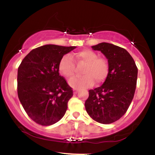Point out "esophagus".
<instances>
[{
	"mask_svg": "<svg viewBox=\"0 0 155 155\" xmlns=\"http://www.w3.org/2000/svg\"><path fill=\"white\" fill-rule=\"evenodd\" d=\"M78 92H79V90H76V89H74V94H77Z\"/></svg>",
	"mask_w": 155,
	"mask_h": 155,
	"instance_id": "obj_1",
	"label": "esophagus"
}]
</instances>
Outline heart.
Masks as SVG:
<instances>
[{
	"label": "heart",
	"mask_w": 155,
	"mask_h": 155,
	"mask_svg": "<svg viewBox=\"0 0 155 155\" xmlns=\"http://www.w3.org/2000/svg\"><path fill=\"white\" fill-rule=\"evenodd\" d=\"M76 65H84L81 77L73 78L69 84L75 89L86 88L92 86L95 81L97 84L104 82L109 73L108 61L98 57L95 51L91 49H83L74 53L71 57L65 54L62 57L58 69L60 74L66 78H71L76 71Z\"/></svg>",
	"instance_id": "b5f03b06"
}]
</instances>
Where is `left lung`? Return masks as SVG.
I'll list each match as a JSON object with an SVG mask.
<instances>
[{
	"mask_svg": "<svg viewBox=\"0 0 155 155\" xmlns=\"http://www.w3.org/2000/svg\"><path fill=\"white\" fill-rule=\"evenodd\" d=\"M108 59L109 73L99 87L89 90L85 108L90 117L101 124H111L128 109L136 91L138 68L123 48L108 43L92 46Z\"/></svg>",
	"mask_w": 155,
	"mask_h": 155,
	"instance_id": "1",
	"label": "left lung"
}]
</instances>
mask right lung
Here are the masks:
<instances>
[{
  "label": "right lung",
  "mask_w": 155,
  "mask_h": 155,
  "mask_svg": "<svg viewBox=\"0 0 155 155\" xmlns=\"http://www.w3.org/2000/svg\"><path fill=\"white\" fill-rule=\"evenodd\" d=\"M76 47L48 44L33 49L22 60L17 71V94L28 117L49 126L65 115L73 90L59 74L64 54Z\"/></svg>",
  "instance_id": "1"
}]
</instances>
